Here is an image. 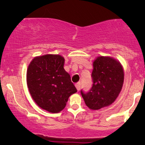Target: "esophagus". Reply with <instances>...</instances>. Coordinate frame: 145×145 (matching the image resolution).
<instances>
[{"instance_id": "obj_1", "label": "esophagus", "mask_w": 145, "mask_h": 145, "mask_svg": "<svg viewBox=\"0 0 145 145\" xmlns=\"http://www.w3.org/2000/svg\"><path fill=\"white\" fill-rule=\"evenodd\" d=\"M75 86H76V89H77L78 91H79L80 89V86H81L80 82H77V83H76V84H75Z\"/></svg>"}]
</instances>
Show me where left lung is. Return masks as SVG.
Returning a JSON list of instances; mask_svg holds the SVG:
<instances>
[{
	"mask_svg": "<svg viewBox=\"0 0 145 145\" xmlns=\"http://www.w3.org/2000/svg\"><path fill=\"white\" fill-rule=\"evenodd\" d=\"M93 84L87 93L81 91L85 104L93 110L111 105L119 96L124 82V70L118 60L99 56L93 62Z\"/></svg>",
	"mask_w": 145,
	"mask_h": 145,
	"instance_id": "left-lung-1",
	"label": "left lung"
}]
</instances>
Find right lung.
I'll use <instances>...</instances> for the list:
<instances>
[{"mask_svg":"<svg viewBox=\"0 0 145 145\" xmlns=\"http://www.w3.org/2000/svg\"><path fill=\"white\" fill-rule=\"evenodd\" d=\"M64 64L61 55L45 54L35 56L27 68L26 83L30 94L39 107L49 112L63 110L69 96L77 92Z\"/></svg>","mask_w":145,"mask_h":145,"instance_id":"1","label":"right lung"}]
</instances>
